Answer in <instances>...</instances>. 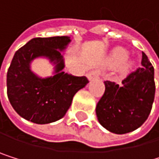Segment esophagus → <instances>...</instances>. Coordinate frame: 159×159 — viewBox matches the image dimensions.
I'll use <instances>...</instances> for the list:
<instances>
[{"instance_id":"34e87169","label":"esophagus","mask_w":159,"mask_h":159,"mask_svg":"<svg viewBox=\"0 0 159 159\" xmlns=\"http://www.w3.org/2000/svg\"><path fill=\"white\" fill-rule=\"evenodd\" d=\"M99 75H100V71L99 70H93V71H90L88 74V77L89 79V81H93V80H94V79L98 78Z\"/></svg>"}]
</instances>
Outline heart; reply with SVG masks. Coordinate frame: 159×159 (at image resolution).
<instances>
[{
  "mask_svg": "<svg viewBox=\"0 0 159 159\" xmlns=\"http://www.w3.org/2000/svg\"><path fill=\"white\" fill-rule=\"evenodd\" d=\"M127 56H128L127 51L120 48V49H116V50L113 52V54H112V59L115 62H121V61L125 60L127 58Z\"/></svg>",
  "mask_w": 159,
  "mask_h": 159,
  "instance_id": "heart-1",
  "label": "heart"
}]
</instances>
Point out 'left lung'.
I'll use <instances>...</instances> for the list:
<instances>
[{
  "label": "left lung",
  "instance_id": "1",
  "mask_svg": "<svg viewBox=\"0 0 159 159\" xmlns=\"http://www.w3.org/2000/svg\"><path fill=\"white\" fill-rule=\"evenodd\" d=\"M105 93L96 106L99 123L111 133L133 132L148 118L155 99L154 66L142 52L141 66L128 74L122 84L105 81Z\"/></svg>",
  "mask_w": 159,
  "mask_h": 159
}]
</instances>
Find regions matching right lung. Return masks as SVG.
<instances>
[{"instance_id": "obj_1", "label": "right lung", "mask_w": 159, "mask_h": 159, "mask_svg": "<svg viewBox=\"0 0 159 159\" xmlns=\"http://www.w3.org/2000/svg\"><path fill=\"white\" fill-rule=\"evenodd\" d=\"M68 36L33 38L18 49L7 76V96L15 111L36 124H48L65 116L72 98L89 80L86 76L65 73L63 51L70 44ZM46 57L56 64V74L41 78L30 70L35 58Z\"/></svg>"}]
</instances>
